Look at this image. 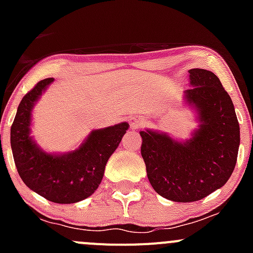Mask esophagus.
<instances>
[{
	"label": "esophagus",
	"mask_w": 253,
	"mask_h": 253,
	"mask_svg": "<svg viewBox=\"0 0 253 253\" xmlns=\"http://www.w3.org/2000/svg\"><path fill=\"white\" fill-rule=\"evenodd\" d=\"M143 125H144V121H143V120H136V121L131 122V128L137 129V128H139L141 126H143Z\"/></svg>",
	"instance_id": "1"
}]
</instances>
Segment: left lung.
<instances>
[{"mask_svg":"<svg viewBox=\"0 0 253 253\" xmlns=\"http://www.w3.org/2000/svg\"><path fill=\"white\" fill-rule=\"evenodd\" d=\"M185 101L197 110L200 128L186 142L141 131V154L155 192L174 202H195L228 182L236 165L239 121L230 95L213 72L192 68Z\"/></svg>","mask_w":253,"mask_h":253,"instance_id":"8db88e82","label":"left lung"}]
</instances>
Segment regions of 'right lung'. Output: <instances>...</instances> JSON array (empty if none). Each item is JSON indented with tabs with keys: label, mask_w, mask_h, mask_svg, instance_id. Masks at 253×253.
Instances as JSON below:
<instances>
[{
	"label": "right lung",
	"mask_w": 253,
	"mask_h": 253,
	"mask_svg": "<svg viewBox=\"0 0 253 253\" xmlns=\"http://www.w3.org/2000/svg\"><path fill=\"white\" fill-rule=\"evenodd\" d=\"M53 78L40 81L23 96L11 127L14 164L23 182L53 203H76L93 195L100 185L109 158L128 128L121 122L95 129L78 149L66 154L44 152L30 136L32 110Z\"/></svg>",
	"instance_id": "obj_1"
}]
</instances>
